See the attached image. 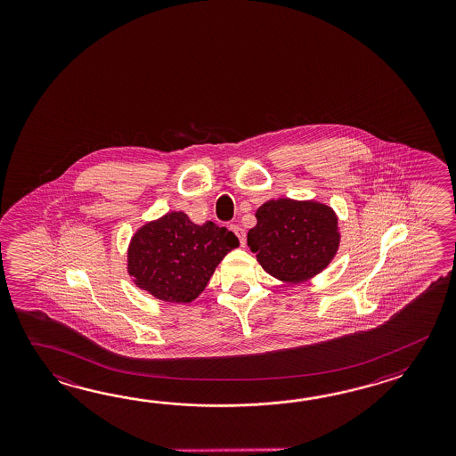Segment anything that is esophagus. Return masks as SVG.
Returning a JSON list of instances; mask_svg holds the SVG:
<instances>
[{
  "mask_svg": "<svg viewBox=\"0 0 456 456\" xmlns=\"http://www.w3.org/2000/svg\"><path fill=\"white\" fill-rule=\"evenodd\" d=\"M232 230L236 236H238V240L241 242V246L246 244V232L242 230L241 226H238V224H232Z\"/></svg>",
  "mask_w": 456,
  "mask_h": 456,
  "instance_id": "esophagus-1",
  "label": "esophagus"
}]
</instances>
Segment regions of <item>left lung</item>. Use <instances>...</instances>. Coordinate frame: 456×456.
<instances>
[{
  "mask_svg": "<svg viewBox=\"0 0 456 456\" xmlns=\"http://www.w3.org/2000/svg\"><path fill=\"white\" fill-rule=\"evenodd\" d=\"M248 246L262 269L287 283L308 281L324 271L339 248L338 216L314 200L279 199L262 204Z\"/></svg>",
  "mask_w": 456,
  "mask_h": 456,
  "instance_id": "obj_1",
  "label": "left lung"
}]
</instances>
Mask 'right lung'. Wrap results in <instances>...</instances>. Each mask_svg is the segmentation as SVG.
I'll list each match as a JSON object with an SVG mask.
<instances>
[{"mask_svg": "<svg viewBox=\"0 0 456 456\" xmlns=\"http://www.w3.org/2000/svg\"><path fill=\"white\" fill-rule=\"evenodd\" d=\"M238 246L234 232L224 226L195 224L184 212H169L132 236L126 269L136 287L158 300L191 303Z\"/></svg>", "mask_w": 456, "mask_h": 456, "instance_id": "1", "label": "right lung"}]
</instances>
